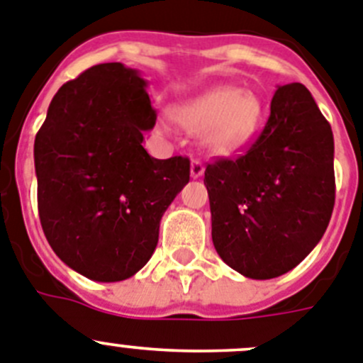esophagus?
<instances>
[{"label": "esophagus", "mask_w": 363, "mask_h": 363, "mask_svg": "<svg viewBox=\"0 0 363 363\" xmlns=\"http://www.w3.org/2000/svg\"><path fill=\"white\" fill-rule=\"evenodd\" d=\"M202 174H204V164H202L199 159H193L191 161V177L199 179Z\"/></svg>", "instance_id": "obj_1"}]
</instances>
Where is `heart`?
<instances>
[{
	"label": "heart",
	"mask_w": 363,
	"mask_h": 363,
	"mask_svg": "<svg viewBox=\"0 0 363 363\" xmlns=\"http://www.w3.org/2000/svg\"><path fill=\"white\" fill-rule=\"evenodd\" d=\"M177 118L193 130H204L209 150L225 155L245 147L258 132L263 104L252 91L220 86L179 105Z\"/></svg>",
	"instance_id": "b5f03b06"
}]
</instances>
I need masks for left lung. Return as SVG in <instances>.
I'll return each instance as SVG.
<instances>
[{
	"mask_svg": "<svg viewBox=\"0 0 363 363\" xmlns=\"http://www.w3.org/2000/svg\"><path fill=\"white\" fill-rule=\"evenodd\" d=\"M333 132L303 84L279 86L259 138L208 164L213 245L231 269L272 279L320 242L335 206Z\"/></svg>",
	"mask_w": 363,
	"mask_h": 363,
	"instance_id": "8db88e82",
	"label": "left lung"
}]
</instances>
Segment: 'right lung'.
<instances>
[{"instance_id": "right-lung-1", "label": "right lung", "mask_w": 363, "mask_h": 363, "mask_svg": "<svg viewBox=\"0 0 363 363\" xmlns=\"http://www.w3.org/2000/svg\"><path fill=\"white\" fill-rule=\"evenodd\" d=\"M147 80L121 62L98 64L53 96L33 145L46 240L69 269L101 283L134 276L152 258L159 223L189 182V159H155Z\"/></svg>"}]
</instances>
